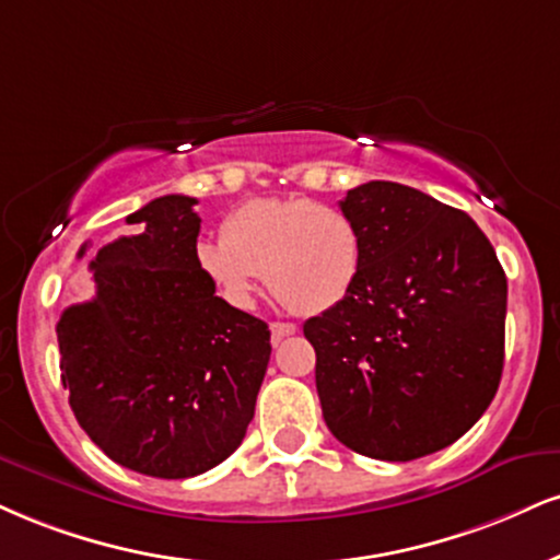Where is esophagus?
I'll return each instance as SVG.
<instances>
[{
  "label": "esophagus",
  "mask_w": 560,
  "mask_h": 560,
  "mask_svg": "<svg viewBox=\"0 0 560 560\" xmlns=\"http://www.w3.org/2000/svg\"><path fill=\"white\" fill-rule=\"evenodd\" d=\"M292 334H298V326H294V323H271V341L273 345H279L281 339H287V336H292Z\"/></svg>",
  "instance_id": "34e87169"
}]
</instances>
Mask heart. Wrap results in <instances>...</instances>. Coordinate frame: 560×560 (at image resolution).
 I'll return each instance as SVG.
<instances>
[{
    "label": "heart",
    "mask_w": 560,
    "mask_h": 560,
    "mask_svg": "<svg viewBox=\"0 0 560 560\" xmlns=\"http://www.w3.org/2000/svg\"><path fill=\"white\" fill-rule=\"evenodd\" d=\"M221 240L198 242L195 262L234 307H250L266 273L281 305L320 315L349 298L365 260L352 215L310 198L250 200L226 215Z\"/></svg>",
    "instance_id": "1"
}]
</instances>
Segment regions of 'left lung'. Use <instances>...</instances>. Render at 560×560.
Segmentation results:
<instances>
[{
    "label": "left lung",
    "mask_w": 560,
    "mask_h": 560,
    "mask_svg": "<svg viewBox=\"0 0 560 560\" xmlns=\"http://www.w3.org/2000/svg\"><path fill=\"white\" fill-rule=\"evenodd\" d=\"M365 260L349 298L310 318L323 420L357 454L412 462L480 420L503 373L506 273L459 208L368 182L339 203Z\"/></svg>",
    "instance_id": "obj_1"
}]
</instances>
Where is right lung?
<instances>
[{
  "mask_svg": "<svg viewBox=\"0 0 560 560\" xmlns=\"http://www.w3.org/2000/svg\"><path fill=\"white\" fill-rule=\"evenodd\" d=\"M195 203L164 195L127 215L138 232L91 260L96 298L57 323L80 428L112 462L161 480L203 475L237 451L271 357L266 323L200 273Z\"/></svg>",
  "mask_w": 560,
  "mask_h": 560,
  "instance_id": "1",
  "label": "right lung"
}]
</instances>
